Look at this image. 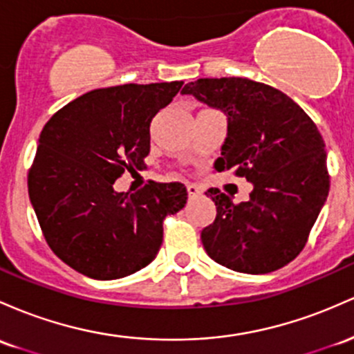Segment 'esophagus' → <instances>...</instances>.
<instances>
[{"label": "esophagus", "mask_w": 354, "mask_h": 354, "mask_svg": "<svg viewBox=\"0 0 354 354\" xmlns=\"http://www.w3.org/2000/svg\"><path fill=\"white\" fill-rule=\"evenodd\" d=\"M186 192H188L189 198H196L201 193L200 188H198L196 185H188V186H186Z\"/></svg>", "instance_id": "esophagus-1"}]
</instances>
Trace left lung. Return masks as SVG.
Wrapping results in <instances>:
<instances>
[{"label":"left lung","mask_w":354,"mask_h":354,"mask_svg":"<svg viewBox=\"0 0 354 354\" xmlns=\"http://www.w3.org/2000/svg\"><path fill=\"white\" fill-rule=\"evenodd\" d=\"M192 94L228 118L216 171L234 169L254 185L250 200L234 203L208 189L216 216L201 230L215 262L245 274H269L287 266L308 243L329 193L322 136L289 95L242 77L198 79Z\"/></svg>","instance_id":"1"}]
</instances>
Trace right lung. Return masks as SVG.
<instances>
[{"label": "right lung", "mask_w": 354, "mask_h": 354, "mask_svg": "<svg viewBox=\"0 0 354 354\" xmlns=\"http://www.w3.org/2000/svg\"><path fill=\"white\" fill-rule=\"evenodd\" d=\"M183 82L124 84L77 97L50 118L28 171V195L58 259L99 279L145 269L162 243V221L185 207L183 183L149 181L118 193L124 171L145 168L151 120Z\"/></svg>", "instance_id": "1"}]
</instances>
